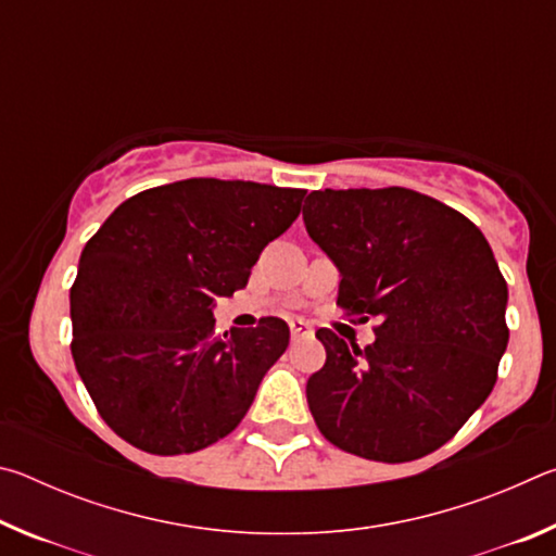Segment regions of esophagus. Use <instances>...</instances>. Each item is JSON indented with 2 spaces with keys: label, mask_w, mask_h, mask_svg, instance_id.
<instances>
[{
  "label": "esophagus",
  "mask_w": 556,
  "mask_h": 556,
  "mask_svg": "<svg viewBox=\"0 0 556 556\" xmlns=\"http://www.w3.org/2000/svg\"><path fill=\"white\" fill-rule=\"evenodd\" d=\"M291 341H299V338H312L314 336V328L308 326L306 321H291Z\"/></svg>",
  "instance_id": "obj_1"
}]
</instances>
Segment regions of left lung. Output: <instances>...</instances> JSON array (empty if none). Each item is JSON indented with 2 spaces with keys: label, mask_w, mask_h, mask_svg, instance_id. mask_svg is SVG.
Instances as JSON below:
<instances>
[{
  "label": "left lung",
  "mask_w": 556,
  "mask_h": 556,
  "mask_svg": "<svg viewBox=\"0 0 556 556\" xmlns=\"http://www.w3.org/2000/svg\"><path fill=\"white\" fill-rule=\"evenodd\" d=\"M306 232L341 271L338 306L375 318L363 351L328 328L306 382L316 427L348 454H431L491 394L507 348V285L466 215L409 188L312 191Z\"/></svg>",
  "instance_id": "8db88e82"
}]
</instances>
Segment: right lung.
<instances>
[{
	"mask_svg": "<svg viewBox=\"0 0 556 556\" xmlns=\"http://www.w3.org/2000/svg\"><path fill=\"white\" fill-rule=\"evenodd\" d=\"M304 188L186 181L147 188L102 223L71 287L73 361L131 446L193 454L228 437L289 345L277 316L215 333L213 299L248 285L299 218Z\"/></svg>",
	"mask_w": 556,
	"mask_h": 556,
	"instance_id": "1",
	"label": "right lung"
}]
</instances>
